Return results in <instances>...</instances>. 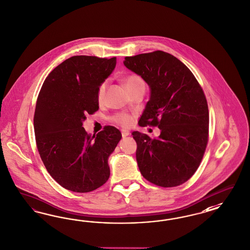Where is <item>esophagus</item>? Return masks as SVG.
<instances>
[{
  "label": "esophagus",
  "mask_w": 250,
  "mask_h": 250,
  "mask_svg": "<svg viewBox=\"0 0 250 250\" xmlns=\"http://www.w3.org/2000/svg\"><path fill=\"white\" fill-rule=\"evenodd\" d=\"M121 134H122V137H127V136L129 135V131L128 129H122L121 130Z\"/></svg>",
  "instance_id": "esophagus-1"
}]
</instances>
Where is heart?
<instances>
[{"instance_id":"heart-1","label":"heart","mask_w":250,"mask_h":250,"mask_svg":"<svg viewBox=\"0 0 250 250\" xmlns=\"http://www.w3.org/2000/svg\"><path fill=\"white\" fill-rule=\"evenodd\" d=\"M124 83H125L126 88L128 89V91L139 87V86H145L144 80L136 74H130L129 76H127L124 81ZM105 88H106V82H104L103 83L100 84V86L97 90V99L99 101L103 100L104 96H105ZM113 120L123 127H128L129 125H131V123L133 121V118L128 114H118L113 118Z\"/></svg>"}]
</instances>
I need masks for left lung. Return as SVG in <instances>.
Wrapping results in <instances>:
<instances>
[{"instance_id": "left-lung-1", "label": "left lung", "mask_w": 250, "mask_h": 250, "mask_svg": "<svg viewBox=\"0 0 250 250\" xmlns=\"http://www.w3.org/2000/svg\"><path fill=\"white\" fill-rule=\"evenodd\" d=\"M123 63L150 87L139 125L161 130L153 140L131 133L139 169L154 185H181L198 169L208 142L209 110L202 87L183 62L161 50L126 57Z\"/></svg>"}]
</instances>
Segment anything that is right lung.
Here are the masks:
<instances>
[{"instance_id":"obj_1","label":"right lung","mask_w":250,"mask_h":250,"mask_svg":"<svg viewBox=\"0 0 250 250\" xmlns=\"http://www.w3.org/2000/svg\"><path fill=\"white\" fill-rule=\"evenodd\" d=\"M116 62V57H71L48 74L37 100L34 129L41 160L49 175L73 192L93 191L110 175L107 160L121 131L105 126L92 135L83 123L85 115L98 110L97 90Z\"/></svg>"}]
</instances>
